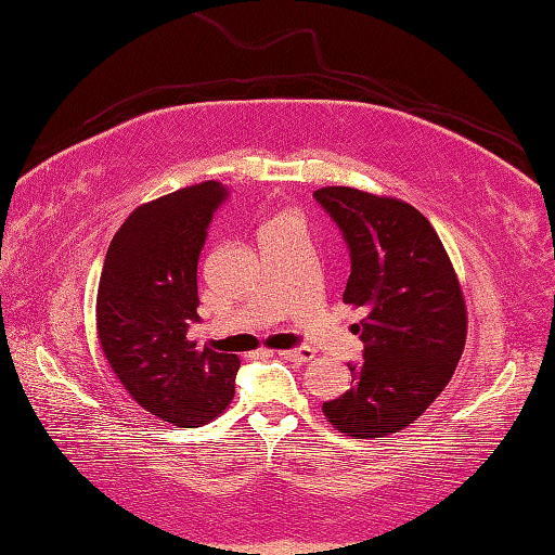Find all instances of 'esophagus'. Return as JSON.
<instances>
[{
  "instance_id": "obj_1",
  "label": "esophagus",
  "mask_w": 555,
  "mask_h": 555,
  "mask_svg": "<svg viewBox=\"0 0 555 555\" xmlns=\"http://www.w3.org/2000/svg\"><path fill=\"white\" fill-rule=\"evenodd\" d=\"M280 356H283L285 361H293V363H297V365H302V363L312 361V358H314L317 353H314V348L302 346V348H287V351H280Z\"/></svg>"
}]
</instances>
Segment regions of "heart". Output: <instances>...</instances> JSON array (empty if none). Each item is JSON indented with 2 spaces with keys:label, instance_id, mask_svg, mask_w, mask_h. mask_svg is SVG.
I'll use <instances>...</instances> for the list:
<instances>
[{
  "label": "heart",
  "instance_id": "heart-1",
  "mask_svg": "<svg viewBox=\"0 0 555 555\" xmlns=\"http://www.w3.org/2000/svg\"><path fill=\"white\" fill-rule=\"evenodd\" d=\"M293 219H297V217H293V214H278V217H272V219H270L262 229H268V227H280V223L293 221Z\"/></svg>",
  "mask_w": 555,
  "mask_h": 555
}]
</instances>
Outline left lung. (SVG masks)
Returning a JSON list of instances; mask_svg holds the SVG:
<instances>
[{
    "instance_id": "obj_1",
    "label": "left lung",
    "mask_w": 555,
    "mask_h": 555,
    "mask_svg": "<svg viewBox=\"0 0 555 555\" xmlns=\"http://www.w3.org/2000/svg\"><path fill=\"white\" fill-rule=\"evenodd\" d=\"M351 248L344 302L363 309L353 334L365 344L351 390L324 402L336 431L351 439L400 434L429 410L459 365L468 312L439 233L420 209L387 194L319 188Z\"/></svg>"
}]
</instances>
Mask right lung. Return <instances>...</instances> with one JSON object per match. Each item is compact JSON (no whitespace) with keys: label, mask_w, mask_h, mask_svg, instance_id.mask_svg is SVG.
<instances>
[{"label":"right lung","mask_w":555,"mask_h":555,"mask_svg":"<svg viewBox=\"0 0 555 555\" xmlns=\"http://www.w3.org/2000/svg\"><path fill=\"white\" fill-rule=\"evenodd\" d=\"M219 180L190 184L135 207L106 250L96 289V338L133 402L180 429H194L233 400L238 356L199 348L197 262Z\"/></svg>","instance_id":"obj_1"}]
</instances>
